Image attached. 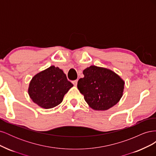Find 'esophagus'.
<instances>
[{
    "mask_svg": "<svg viewBox=\"0 0 156 156\" xmlns=\"http://www.w3.org/2000/svg\"><path fill=\"white\" fill-rule=\"evenodd\" d=\"M77 81H78V80H75V81H72V83L74 84L75 86H77Z\"/></svg>",
    "mask_w": 156,
    "mask_h": 156,
    "instance_id": "esophagus-1",
    "label": "esophagus"
}]
</instances>
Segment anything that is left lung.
Masks as SVG:
<instances>
[{"label":"left lung","instance_id":"obj_1","mask_svg":"<svg viewBox=\"0 0 156 156\" xmlns=\"http://www.w3.org/2000/svg\"><path fill=\"white\" fill-rule=\"evenodd\" d=\"M77 88L92 108L105 111L115 105L123 95L124 81L112 71L96 66L83 70Z\"/></svg>","mask_w":156,"mask_h":156}]
</instances>
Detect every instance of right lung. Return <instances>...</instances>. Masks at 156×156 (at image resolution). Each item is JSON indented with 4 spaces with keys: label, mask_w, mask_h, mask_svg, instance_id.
<instances>
[{
    "label": "right lung",
    "mask_w": 156,
    "mask_h": 156,
    "mask_svg": "<svg viewBox=\"0 0 156 156\" xmlns=\"http://www.w3.org/2000/svg\"><path fill=\"white\" fill-rule=\"evenodd\" d=\"M73 86L62 69L52 66L32 79L29 94L40 107L51 108L61 103L65 94Z\"/></svg>",
    "instance_id": "1"
}]
</instances>
